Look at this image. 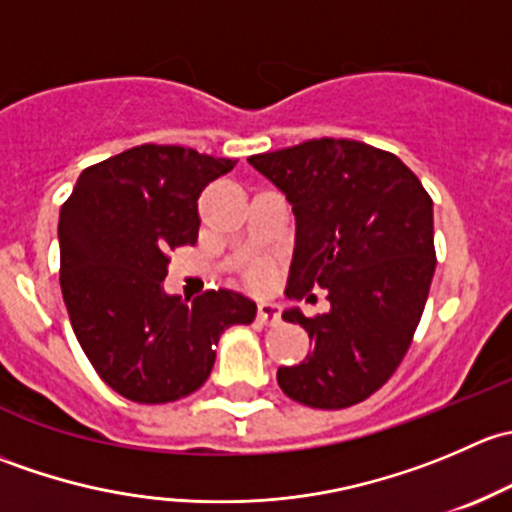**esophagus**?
<instances>
[{
  "instance_id": "1",
  "label": "esophagus",
  "mask_w": 512,
  "mask_h": 512,
  "mask_svg": "<svg viewBox=\"0 0 512 512\" xmlns=\"http://www.w3.org/2000/svg\"><path fill=\"white\" fill-rule=\"evenodd\" d=\"M257 319H260V324L275 327V324H280V307L272 302H262L260 309H257Z\"/></svg>"
}]
</instances>
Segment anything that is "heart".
Returning <instances> with one entry per match:
<instances>
[{"label":"heart","instance_id":"obj_1","mask_svg":"<svg viewBox=\"0 0 512 512\" xmlns=\"http://www.w3.org/2000/svg\"><path fill=\"white\" fill-rule=\"evenodd\" d=\"M270 270H267V267H257L255 272H252V285L255 287H265V285H270Z\"/></svg>","mask_w":512,"mask_h":512}]
</instances>
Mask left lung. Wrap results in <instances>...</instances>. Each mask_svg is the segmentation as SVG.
<instances>
[{
  "label": "left lung",
  "instance_id": "1",
  "mask_svg": "<svg viewBox=\"0 0 512 512\" xmlns=\"http://www.w3.org/2000/svg\"><path fill=\"white\" fill-rule=\"evenodd\" d=\"M292 203L297 220L285 294L327 289V314H282L314 352L280 366L277 384L312 409L369 399L414 342L436 270L433 200L394 153L347 138H317L250 156ZM314 297V294H312Z\"/></svg>",
  "mask_w": 512,
  "mask_h": 512
}]
</instances>
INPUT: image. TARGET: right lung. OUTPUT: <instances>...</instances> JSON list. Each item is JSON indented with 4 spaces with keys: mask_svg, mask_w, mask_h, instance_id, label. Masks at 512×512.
<instances>
[{
    "mask_svg": "<svg viewBox=\"0 0 512 512\" xmlns=\"http://www.w3.org/2000/svg\"><path fill=\"white\" fill-rule=\"evenodd\" d=\"M237 160L183 146L128 148L79 175L61 205V294L96 374L136 404H168L208 381L215 344L257 304L232 289L165 294L170 252L198 242V198Z\"/></svg>",
    "mask_w": 512,
    "mask_h": 512,
    "instance_id": "1",
    "label": "right lung"
}]
</instances>
